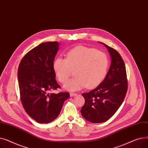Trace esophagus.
<instances>
[{"label":"esophagus","instance_id":"1","mask_svg":"<svg viewBox=\"0 0 148 148\" xmlns=\"http://www.w3.org/2000/svg\"><path fill=\"white\" fill-rule=\"evenodd\" d=\"M69 94H70V97H74V96L77 95V94H75V93H73V92H71Z\"/></svg>","mask_w":148,"mask_h":148}]
</instances>
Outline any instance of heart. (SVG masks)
Instances as JSON below:
<instances>
[{"label": "heart", "mask_w": 148, "mask_h": 148, "mask_svg": "<svg viewBox=\"0 0 148 148\" xmlns=\"http://www.w3.org/2000/svg\"><path fill=\"white\" fill-rule=\"evenodd\" d=\"M109 65L106 54L95 49L77 46L69 50L65 59L56 58L53 63V68L58 79L65 83L73 74L75 77L65 85L67 90H78L84 86L94 88L106 77Z\"/></svg>", "instance_id": "1"}]
</instances>
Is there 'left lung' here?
I'll use <instances>...</instances> for the list:
<instances>
[{
  "label": "left lung",
  "mask_w": 148,
  "mask_h": 148,
  "mask_svg": "<svg viewBox=\"0 0 148 148\" xmlns=\"http://www.w3.org/2000/svg\"><path fill=\"white\" fill-rule=\"evenodd\" d=\"M110 54L111 65L104 80L92 90L83 93L85 103L81 109L83 117L92 123L108 121L118 110L128 89L127 72L120 54L102 42Z\"/></svg>",
  "instance_id": "obj_1"
}]
</instances>
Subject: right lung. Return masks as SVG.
Returning a JSON list of instances; mask_svg holds the SVG:
<instances>
[{
    "label": "right lung",
    "mask_w": 148,
    "mask_h": 148,
    "mask_svg": "<svg viewBox=\"0 0 148 148\" xmlns=\"http://www.w3.org/2000/svg\"><path fill=\"white\" fill-rule=\"evenodd\" d=\"M57 41L42 43L26 53L18 69L20 99L26 112L38 123L58 118L68 92L49 93L60 88L53 63L59 49Z\"/></svg>",
    "instance_id": "1"
}]
</instances>
